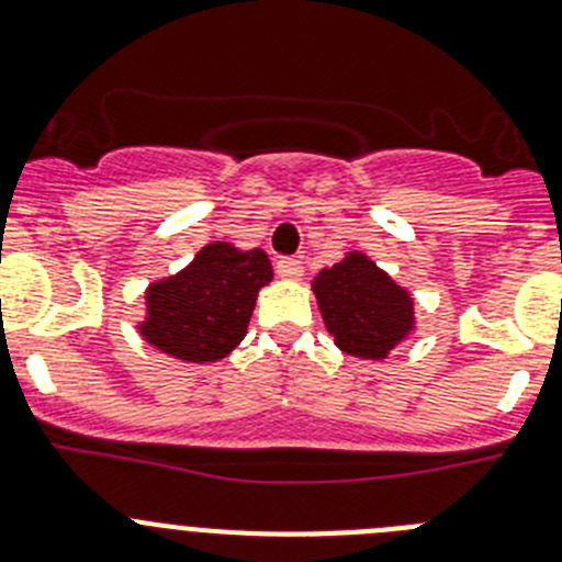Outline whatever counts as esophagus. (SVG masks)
<instances>
[{
    "mask_svg": "<svg viewBox=\"0 0 562 562\" xmlns=\"http://www.w3.org/2000/svg\"><path fill=\"white\" fill-rule=\"evenodd\" d=\"M276 272L284 278V281H297V278L303 276V265L297 259H278Z\"/></svg>",
    "mask_w": 562,
    "mask_h": 562,
    "instance_id": "obj_1",
    "label": "esophagus"
}]
</instances>
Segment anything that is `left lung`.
I'll return each instance as SVG.
<instances>
[{"instance_id": "left-lung-1", "label": "left lung", "mask_w": 562, "mask_h": 562, "mask_svg": "<svg viewBox=\"0 0 562 562\" xmlns=\"http://www.w3.org/2000/svg\"><path fill=\"white\" fill-rule=\"evenodd\" d=\"M326 331L348 357L384 362L415 334V297L362 250H348L312 281Z\"/></svg>"}]
</instances>
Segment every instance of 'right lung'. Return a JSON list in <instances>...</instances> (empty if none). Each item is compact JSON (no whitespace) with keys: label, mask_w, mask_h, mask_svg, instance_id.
<instances>
[{"label":"right lung","mask_w":562,"mask_h":562,"mask_svg":"<svg viewBox=\"0 0 562 562\" xmlns=\"http://www.w3.org/2000/svg\"><path fill=\"white\" fill-rule=\"evenodd\" d=\"M270 281L272 265L261 247L209 241L183 270L147 286L136 328L180 362H220L245 339L259 290Z\"/></svg>","instance_id":"1"}]
</instances>
